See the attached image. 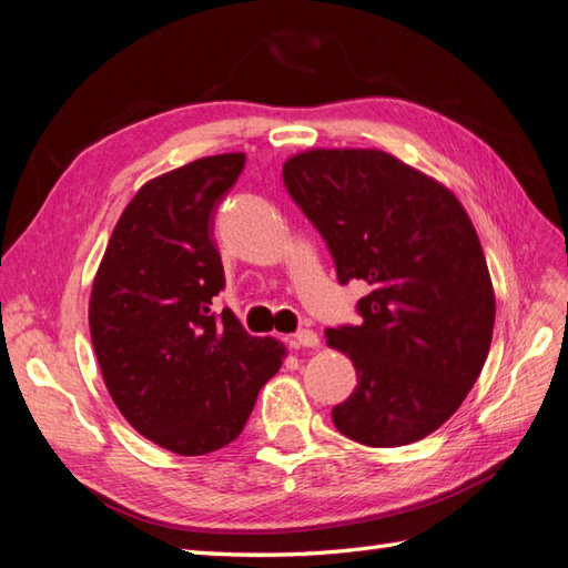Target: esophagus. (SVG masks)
<instances>
[{"label": "esophagus", "instance_id": "1", "mask_svg": "<svg viewBox=\"0 0 568 568\" xmlns=\"http://www.w3.org/2000/svg\"><path fill=\"white\" fill-rule=\"evenodd\" d=\"M318 333H313V331H298L296 335H292V345L294 347H318Z\"/></svg>", "mask_w": 568, "mask_h": 568}]
</instances>
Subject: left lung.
Returning a JSON list of instances; mask_svg holds the SVG:
<instances>
[{
    "label": "left lung",
    "mask_w": 568,
    "mask_h": 568,
    "mask_svg": "<svg viewBox=\"0 0 568 568\" xmlns=\"http://www.w3.org/2000/svg\"><path fill=\"white\" fill-rule=\"evenodd\" d=\"M282 178L337 282L372 286L359 325L325 331L357 369L335 427L369 447L418 443L462 406L494 337V286L469 216L447 186L382 150H308Z\"/></svg>",
    "instance_id": "left-lung-1"
}]
</instances>
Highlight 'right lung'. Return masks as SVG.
Returning <instances> with one entry per match:
<instances>
[{
	"instance_id": "right-lung-1",
	"label": "right lung",
	"mask_w": 568,
	"mask_h": 568,
	"mask_svg": "<svg viewBox=\"0 0 568 568\" xmlns=\"http://www.w3.org/2000/svg\"><path fill=\"white\" fill-rule=\"evenodd\" d=\"M243 168V153H225L148 182L123 209L92 286L90 333L113 403L182 457L231 445L284 357L276 339L211 308L225 286L213 216Z\"/></svg>"
}]
</instances>
